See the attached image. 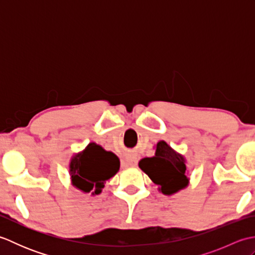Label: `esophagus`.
Wrapping results in <instances>:
<instances>
[{"instance_id":"obj_1","label":"esophagus","mask_w":255,"mask_h":255,"mask_svg":"<svg viewBox=\"0 0 255 255\" xmlns=\"http://www.w3.org/2000/svg\"><path fill=\"white\" fill-rule=\"evenodd\" d=\"M125 164L127 166H136L137 165V158L134 155L129 154L125 158Z\"/></svg>"}]
</instances>
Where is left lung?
Returning <instances> with one entry per match:
<instances>
[{"label": "left lung", "instance_id": "1", "mask_svg": "<svg viewBox=\"0 0 255 255\" xmlns=\"http://www.w3.org/2000/svg\"><path fill=\"white\" fill-rule=\"evenodd\" d=\"M185 162L182 154L161 140L156 143L154 156L140 160L139 167L160 186L159 191L164 195H172L188 185Z\"/></svg>", "mask_w": 255, "mask_h": 255}]
</instances>
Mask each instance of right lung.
Returning a JSON list of instances; mask_svg holds the SVG:
<instances>
[{
	"label": "right lung",
	"mask_w": 255,
	"mask_h": 255,
	"mask_svg": "<svg viewBox=\"0 0 255 255\" xmlns=\"http://www.w3.org/2000/svg\"><path fill=\"white\" fill-rule=\"evenodd\" d=\"M119 166L121 162L115 153L91 142L70 161L72 185L84 193L99 195L105 182L118 172Z\"/></svg>",
	"instance_id": "obj_1"
}]
</instances>
